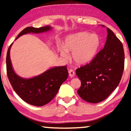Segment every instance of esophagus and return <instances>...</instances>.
<instances>
[{
    "mask_svg": "<svg viewBox=\"0 0 131 131\" xmlns=\"http://www.w3.org/2000/svg\"><path fill=\"white\" fill-rule=\"evenodd\" d=\"M69 76L70 78H73L74 75H75V72H74V71L73 70L70 69V70H69Z\"/></svg>",
    "mask_w": 131,
    "mask_h": 131,
    "instance_id": "obj_1",
    "label": "esophagus"
}]
</instances>
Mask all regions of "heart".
<instances>
[{"label":"heart","instance_id":"obj_1","mask_svg":"<svg viewBox=\"0 0 131 131\" xmlns=\"http://www.w3.org/2000/svg\"><path fill=\"white\" fill-rule=\"evenodd\" d=\"M101 45L99 37L85 32H79L68 36L63 46H58L61 55L64 59L69 57L67 52H72L73 61L79 65L90 62L96 55Z\"/></svg>","mask_w":131,"mask_h":131}]
</instances>
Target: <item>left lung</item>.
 I'll return each mask as SVG.
<instances>
[{
	"label": "left lung",
	"mask_w": 131,
	"mask_h": 131,
	"mask_svg": "<svg viewBox=\"0 0 131 131\" xmlns=\"http://www.w3.org/2000/svg\"><path fill=\"white\" fill-rule=\"evenodd\" d=\"M106 30L108 35L104 48L92 61L76 70L81 81L78 94L90 103H97L106 99L117 87L123 72V45L111 29L107 28Z\"/></svg>",
	"instance_id": "obj_1"
}]
</instances>
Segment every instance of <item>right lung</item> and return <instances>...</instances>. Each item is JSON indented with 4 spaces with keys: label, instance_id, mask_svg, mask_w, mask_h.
Returning a JSON list of instances; mask_svg holds the SVG:
<instances>
[{
    "label": "right lung",
    "instance_id": "1",
    "mask_svg": "<svg viewBox=\"0 0 131 131\" xmlns=\"http://www.w3.org/2000/svg\"><path fill=\"white\" fill-rule=\"evenodd\" d=\"M51 29L52 28L50 26L39 28L28 27L20 32L16 40L28 33L40 34ZM13 44L8 49L6 61L8 78L14 90L29 104L37 106L47 104L53 99L61 85L67 79V66L52 67L40 75L29 79L20 77L14 71L10 58V49Z\"/></svg>",
    "mask_w": 131,
    "mask_h": 131
}]
</instances>
